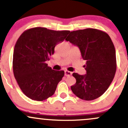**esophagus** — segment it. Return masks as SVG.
<instances>
[{"instance_id": "esophagus-1", "label": "esophagus", "mask_w": 128, "mask_h": 128, "mask_svg": "<svg viewBox=\"0 0 128 128\" xmlns=\"http://www.w3.org/2000/svg\"><path fill=\"white\" fill-rule=\"evenodd\" d=\"M64 73H65V76H70L72 75V72H71L68 71V70H66L64 72Z\"/></svg>"}]
</instances>
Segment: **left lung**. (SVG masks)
I'll return each instance as SVG.
<instances>
[{
    "instance_id": "obj_1",
    "label": "left lung",
    "mask_w": 128,
    "mask_h": 128,
    "mask_svg": "<svg viewBox=\"0 0 128 128\" xmlns=\"http://www.w3.org/2000/svg\"><path fill=\"white\" fill-rule=\"evenodd\" d=\"M78 46L86 74L74 73L76 83L71 90L81 99L90 101L96 99L107 90L114 78L116 69V49L109 36L95 28L71 32L66 39Z\"/></svg>"
}]
</instances>
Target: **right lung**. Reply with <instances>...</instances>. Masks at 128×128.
Listing matches in <instances>:
<instances>
[{"label": "right lung", "mask_w": 128, "mask_h": 128, "mask_svg": "<svg viewBox=\"0 0 128 128\" xmlns=\"http://www.w3.org/2000/svg\"><path fill=\"white\" fill-rule=\"evenodd\" d=\"M70 31H54L35 27L25 30L17 40L12 59L14 75L23 93L36 101L52 96L64 75L54 70L46 61L54 47L65 39Z\"/></svg>", "instance_id": "add662e5"}]
</instances>
